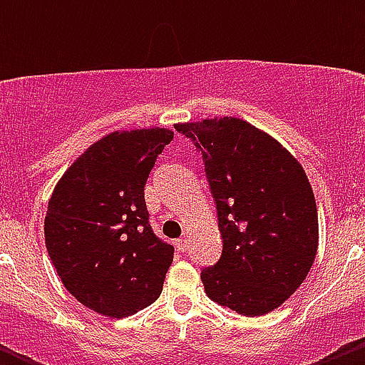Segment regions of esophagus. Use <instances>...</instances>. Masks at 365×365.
<instances>
[{
    "label": "esophagus",
    "instance_id": "34e87169",
    "mask_svg": "<svg viewBox=\"0 0 365 365\" xmlns=\"http://www.w3.org/2000/svg\"><path fill=\"white\" fill-rule=\"evenodd\" d=\"M176 247H178V251H187L189 249V237H182L176 240Z\"/></svg>",
    "mask_w": 365,
    "mask_h": 365
}]
</instances>
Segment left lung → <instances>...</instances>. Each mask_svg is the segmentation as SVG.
I'll use <instances>...</instances> for the list:
<instances>
[{
    "label": "left lung",
    "instance_id": "8db88e82",
    "mask_svg": "<svg viewBox=\"0 0 365 365\" xmlns=\"http://www.w3.org/2000/svg\"><path fill=\"white\" fill-rule=\"evenodd\" d=\"M175 128L203 155L222 235V256L201 272L206 295L238 314H268L300 288L318 251V210L304 168L240 118Z\"/></svg>",
    "mask_w": 365,
    "mask_h": 365
}]
</instances>
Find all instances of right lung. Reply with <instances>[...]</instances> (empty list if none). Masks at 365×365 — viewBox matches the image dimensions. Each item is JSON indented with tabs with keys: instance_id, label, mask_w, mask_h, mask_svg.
I'll return each mask as SVG.
<instances>
[{
	"instance_id": "obj_1",
	"label": "right lung",
	"mask_w": 365,
	"mask_h": 365,
	"mask_svg": "<svg viewBox=\"0 0 365 365\" xmlns=\"http://www.w3.org/2000/svg\"><path fill=\"white\" fill-rule=\"evenodd\" d=\"M169 128L114 130L81 153L56 183L43 220L46 247L68 293L108 318L160 297L173 245L152 231L145 185Z\"/></svg>"
}]
</instances>
